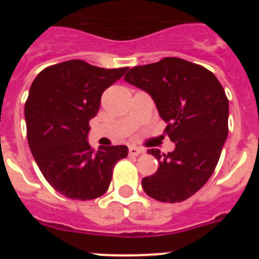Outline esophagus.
<instances>
[{"label":"esophagus","instance_id":"esophagus-1","mask_svg":"<svg viewBox=\"0 0 259 259\" xmlns=\"http://www.w3.org/2000/svg\"><path fill=\"white\" fill-rule=\"evenodd\" d=\"M141 153H143V149H140V148H136V146H131V148H130V155H131V157H137V155H140Z\"/></svg>","mask_w":259,"mask_h":259}]
</instances>
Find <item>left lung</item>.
<instances>
[{"instance_id": "1", "label": "left lung", "mask_w": 259, "mask_h": 259, "mask_svg": "<svg viewBox=\"0 0 259 259\" xmlns=\"http://www.w3.org/2000/svg\"><path fill=\"white\" fill-rule=\"evenodd\" d=\"M124 80L153 98L175 144L167 154L148 150L159 166L143 179L144 191L161 202L187 200L206 184L227 140L228 100L223 87L207 68L175 57L136 66Z\"/></svg>"}]
</instances>
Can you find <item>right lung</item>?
Returning a JSON list of instances; mask_svg holds the SVG:
<instances>
[{"instance_id":"right-lung-1","label":"right lung","mask_w":259,"mask_h":259,"mask_svg":"<svg viewBox=\"0 0 259 259\" xmlns=\"http://www.w3.org/2000/svg\"><path fill=\"white\" fill-rule=\"evenodd\" d=\"M128 68H101L80 59L62 62L36 76L24 106L27 139L38 168L53 188L72 200L105 193L125 145L93 152L89 120L97 115L101 96Z\"/></svg>"}]
</instances>
